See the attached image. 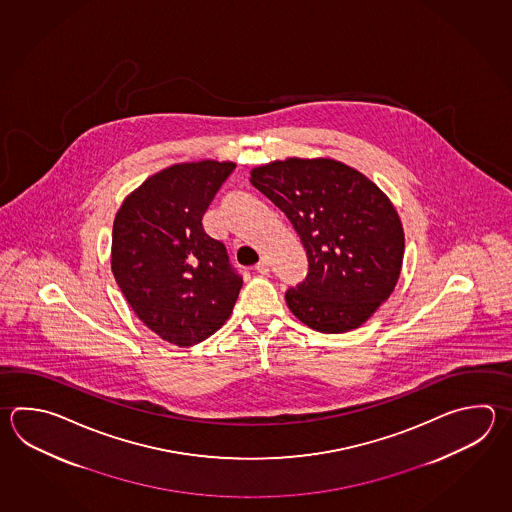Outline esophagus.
<instances>
[{
  "label": "esophagus",
  "mask_w": 512,
  "mask_h": 512,
  "mask_svg": "<svg viewBox=\"0 0 512 512\" xmlns=\"http://www.w3.org/2000/svg\"><path fill=\"white\" fill-rule=\"evenodd\" d=\"M255 270L257 272L262 273V275H266V273H270V261L268 259H261L259 264L255 266Z\"/></svg>",
  "instance_id": "34e87169"
}]
</instances>
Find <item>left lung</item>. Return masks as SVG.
<instances>
[{
  "label": "left lung",
  "instance_id": "left-lung-1",
  "mask_svg": "<svg viewBox=\"0 0 512 512\" xmlns=\"http://www.w3.org/2000/svg\"><path fill=\"white\" fill-rule=\"evenodd\" d=\"M250 182L290 219L308 275L286 292L301 323L343 334L366 323L396 288L405 233L394 204L334 158H286L253 167Z\"/></svg>",
  "mask_w": 512,
  "mask_h": 512
}]
</instances>
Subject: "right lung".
Returning <instances> with one entry per match:
<instances>
[{
  "mask_svg": "<svg viewBox=\"0 0 512 512\" xmlns=\"http://www.w3.org/2000/svg\"><path fill=\"white\" fill-rule=\"evenodd\" d=\"M233 162L200 160L166 167L129 193L116 211L111 272L151 332L188 348L230 319L242 277L202 217Z\"/></svg>",
  "mask_w": 512,
  "mask_h": 512,
  "instance_id": "right-lung-1",
  "label": "right lung"
}]
</instances>
